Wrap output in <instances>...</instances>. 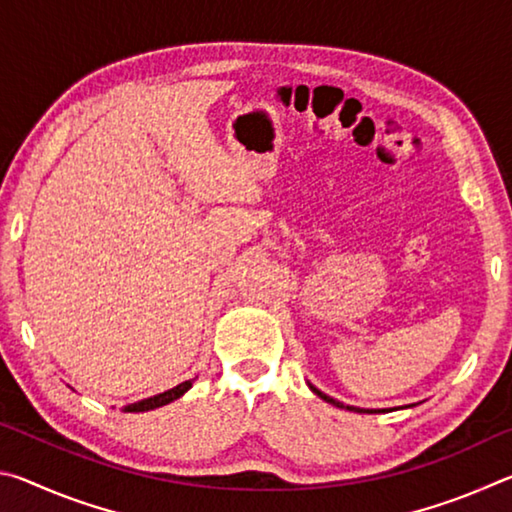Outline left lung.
<instances>
[{"label": "left lung", "mask_w": 512, "mask_h": 512, "mask_svg": "<svg viewBox=\"0 0 512 512\" xmlns=\"http://www.w3.org/2000/svg\"><path fill=\"white\" fill-rule=\"evenodd\" d=\"M309 388L311 391H314L320 400H325V402H329V404H334V406H339V409H348V411H357V413H379V411H386V409H357V406H345V404H341V402H336V400H332V397L329 395H325V393H320L318 388H314L309 384Z\"/></svg>", "instance_id": "left-lung-1"}]
</instances>
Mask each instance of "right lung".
Masks as SVG:
<instances>
[{"mask_svg":"<svg viewBox=\"0 0 512 512\" xmlns=\"http://www.w3.org/2000/svg\"><path fill=\"white\" fill-rule=\"evenodd\" d=\"M192 384H194V379H187V381H183V384L173 386V388H169V391H164V393H160V395L146 397V400H142V402H135V404L124 406V411H128V413L153 411V409H158V406H164V404H169V402H173V400H178L180 395H185V393L189 391V388H192Z\"/></svg>","mask_w":512,"mask_h":512,"instance_id":"1","label":"right lung"}]
</instances>
